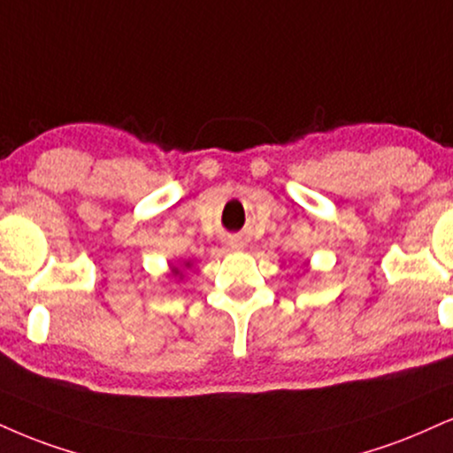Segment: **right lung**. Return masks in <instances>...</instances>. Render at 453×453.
<instances>
[{"label":"right lung","mask_w":453,"mask_h":453,"mask_svg":"<svg viewBox=\"0 0 453 453\" xmlns=\"http://www.w3.org/2000/svg\"><path fill=\"white\" fill-rule=\"evenodd\" d=\"M174 275H180V269H174Z\"/></svg>","instance_id":"1"}]
</instances>
